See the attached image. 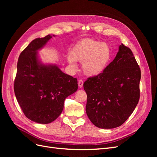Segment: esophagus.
I'll return each instance as SVG.
<instances>
[{
  "label": "esophagus",
  "instance_id": "esophagus-1",
  "mask_svg": "<svg viewBox=\"0 0 157 157\" xmlns=\"http://www.w3.org/2000/svg\"><path fill=\"white\" fill-rule=\"evenodd\" d=\"M78 84L79 87H82L83 86V80H79L78 82Z\"/></svg>",
  "mask_w": 157,
  "mask_h": 157
}]
</instances>
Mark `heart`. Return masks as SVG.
<instances>
[{
    "label": "heart",
    "instance_id": "obj_1",
    "mask_svg": "<svg viewBox=\"0 0 157 157\" xmlns=\"http://www.w3.org/2000/svg\"><path fill=\"white\" fill-rule=\"evenodd\" d=\"M113 52L109 44L94 39L78 42L68 56V62L77 69L76 61L82 62V70L88 76H96L106 69L111 59Z\"/></svg>",
    "mask_w": 157,
    "mask_h": 157
}]
</instances>
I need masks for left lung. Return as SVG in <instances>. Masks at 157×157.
<instances>
[{"label":"left lung","mask_w":157,"mask_h":157,"mask_svg":"<svg viewBox=\"0 0 157 157\" xmlns=\"http://www.w3.org/2000/svg\"><path fill=\"white\" fill-rule=\"evenodd\" d=\"M140 79L141 71L132 50L121 44L106 69L84 83L90 121L104 129L121 126L138 103Z\"/></svg>","instance_id":"obj_1"}]
</instances>
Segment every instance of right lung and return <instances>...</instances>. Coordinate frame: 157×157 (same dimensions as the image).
Masks as SVG:
<instances>
[{
    "mask_svg": "<svg viewBox=\"0 0 157 157\" xmlns=\"http://www.w3.org/2000/svg\"><path fill=\"white\" fill-rule=\"evenodd\" d=\"M55 35L31 41L19 57L14 92L24 115L39 124H48L62 112L66 98L78 89L77 79L55 64L43 63L38 51Z\"/></svg>",
    "mask_w": 157,
    "mask_h": 157,
    "instance_id": "1",
    "label": "right lung"
}]
</instances>
